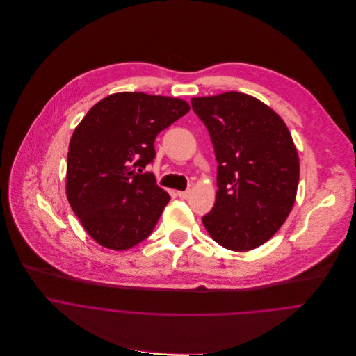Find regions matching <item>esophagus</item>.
<instances>
[{
  "label": "esophagus",
  "mask_w": 356,
  "mask_h": 356,
  "mask_svg": "<svg viewBox=\"0 0 356 356\" xmlns=\"http://www.w3.org/2000/svg\"><path fill=\"white\" fill-rule=\"evenodd\" d=\"M178 196L181 199H188L191 196V191H181V192H178Z\"/></svg>",
  "instance_id": "1"
}]
</instances>
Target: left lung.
<instances>
[{"instance_id": "1", "label": "left lung", "mask_w": 356, "mask_h": 356, "mask_svg": "<svg viewBox=\"0 0 356 356\" xmlns=\"http://www.w3.org/2000/svg\"><path fill=\"white\" fill-rule=\"evenodd\" d=\"M191 104L219 164L216 202L203 226L227 250H254L285 223L296 200L300 164L291 131L272 108L243 92Z\"/></svg>"}]
</instances>
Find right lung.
<instances>
[{"instance_id":"1","label":"right lung","mask_w":356,"mask_h":356,"mask_svg":"<svg viewBox=\"0 0 356 356\" xmlns=\"http://www.w3.org/2000/svg\"><path fill=\"white\" fill-rule=\"evenodd\" d=\"M189 109L179 98L116 92L97 102L74 129L65 195L99 245L124 251L152 234L170 195L143 168L156 157L157 134Z\"/></svg>"}]
</instances>
